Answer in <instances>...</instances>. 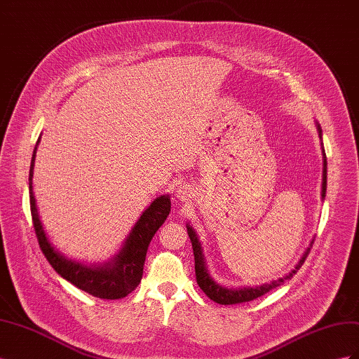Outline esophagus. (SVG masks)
I'll return each instance as SVG.
<instances>
[{"instance_id":"34e87169","label":"esophagus","mask_w":359,"mask_h":359,"mask_svg":"<svg viewBox=\"0 0 359 359\" xmlns=\"http://www.w3.org/2000/svg\"><path fill=\"white\" fill-rule=\"evenodd\" d=\"M190 193H191V190H190L189 186H180L175 191L177 198L181 199V201H187L190 198Z\"/></svg>"}]
</instances>
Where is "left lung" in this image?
<instances>
[{
    "label": "left lung",
    "mask_w": 359,
    "mask_h": 359,
    "mask_svg": "<svg viewBox=\"0 0 359 359\" xmlns=\"http://www.w3.org/2000/svg\"><path fill=\"white\" fill-rule=\"evenodd\" d=\"M318 126V132H319V137L322 139V128L319 124ZM323 147V144H322ZM323 153V172H322V199H325V194H327V156H325V149H322ZM187 232L190 236V241H191V247H193V255H194V271H196V281L199 287L205 292V295L208 297L210 299H212L217 304H223V306H232V304H241V302H248V301H253L259 297L265 295L266 292H269L271 289H274L280 285H283L286 280H290L293 276L297 274V271L302 266L304 260H306L307 255L310 253V247L313 245V240L310 243V247H307L306 252H304L302 257L299 259V262L297 264L295 269H292L290 273L283 277V278H278L274 280L273 283L269 285H262V286H256V287H243V289H229V287H224L222 285L217 283L214 281L208 273V269H206V262H205V257H203V252H202V245L199 243V238L194 232L193 227L190 224H187Z\"/></svg>",
    "instance_id": "left-lung-1"
}]
</instances>
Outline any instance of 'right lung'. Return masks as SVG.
<instances>
[{
  "label": "right lung",
  "mask_w": 359,
  "mask_h": 359,
  "mask_svg": "<svg viewBox=\"0 0 359 359\" xmlns=\"http://www.w3.org/2000/svg\"><path fill=\"white\" fill-rule=\"evenodd\" d=\"M39 142L40 137L36 144L34 153H32L29 166V205L32 224H34L43 255L46 256L48 262L62 278H66L72 285L90 293V295L102 299H119L127 297L140 283L148 245L170 212V198L168 194H163V196L153 201V203L139 217L132 232L126 238L123 248L109 262L103 265H85L67 259L58 250L53 248L45 229H43L34 191H32V170H34Z\"/></svg>",
  "instance_id": "1"
}]
</instances>
